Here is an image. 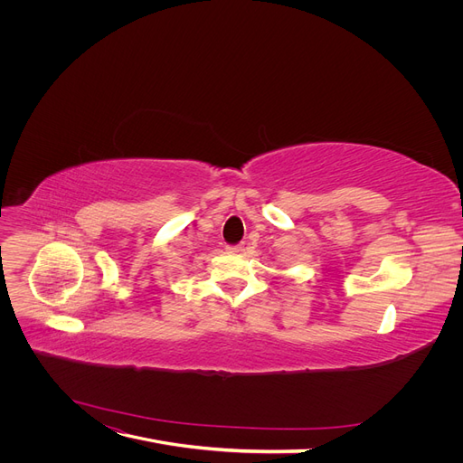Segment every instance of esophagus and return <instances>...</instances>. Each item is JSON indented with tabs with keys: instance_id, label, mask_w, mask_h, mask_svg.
Segmentation results:
<instances>
[{
	"instance_id": "esophagus-1",
	"label": "esophagus",
	"mask_w": 463,
	"mask_h": 463,
	"mask_svg": "<svg viewBox=\"0 0 463 463\" xmlns=\"http://www.w3.org/2000/svg\"><path fill=\"white\" fill-rule=\"evenodd\" d=\"M227 251H229V253H234V255H238V253L244 251V246H229V248H227Z\"/></svg>"
}]
</instances>
